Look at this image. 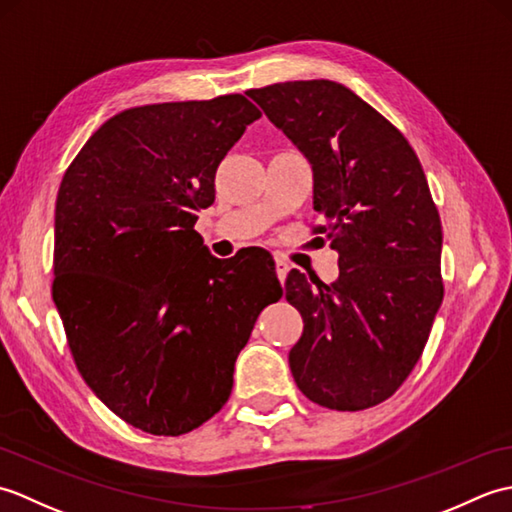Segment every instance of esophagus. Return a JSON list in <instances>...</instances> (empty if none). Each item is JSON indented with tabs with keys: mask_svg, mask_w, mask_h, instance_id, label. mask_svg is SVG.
<instances>
[{
	"mask_svg": "<svg viewBox=\"0 0 512 512\" xmlns=\"http://www.w3.org/2000/svg\"><path fill=\"white\" fill-rule=\"evenodd\" d=\"M275 270H277V279L284 284L286 277H288V270H290V264L286 262L284 257H275Z\"/></svg>",
	"mask_w": 512,
	"mask_h": 512,
	"instance_id": "esophagus-1",
	"label": "esophagus"
}]
</instances>
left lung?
Masks as SVG:
<instances>
[{
  "label": "left lung",
  "instance_id": "left-lung-1",
  "mask_svg": "<svg viewBox=\"0 0 512 512\" xmlns=\"http://www.w3.org/2000/svg\"><path fill=\"white\" fill-rule=\"evenodd\" d=\"M312 165L314 211L339 279L290 270L303 334L290 369L303 396L361 411L405 383L444 297L442 224L407 138L350 88L325 79L246 92ZM312 279V277H310Z\"/></svg>",
  "mask_w": 512,
  "mask_h": 512
}]
</instances>
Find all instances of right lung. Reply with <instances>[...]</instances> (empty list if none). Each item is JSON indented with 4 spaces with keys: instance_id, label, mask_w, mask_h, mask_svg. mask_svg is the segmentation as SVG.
<instances>
[{
    "instance_id": "add662e5",
    "label": "right lung",
    "mask_w": 512,
    "mask_h": 512,
    "mask_svg": "<svg viewBox=\"0 0 512 512\" xmlns=\"http://www.w3.org/2000/svg\"><path fill=\"white\" fill-rule=\"evenodd\" d=\"M259 116L242 94L132 107L61 180L52 299L76 369L154 436H182L224 407L259 312L284 295L266 255L217 259L193 228Z\"/></svg>"
}]
</instances>
